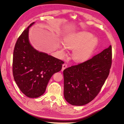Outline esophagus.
Masks as SVG:
<instances>
[{
    "instance_id": "esophagus-1",
    "label": "esophagus",
    "mask_w": 124,
    "mask_h": 124,
    "mask_svg": "<svg viewBox=\"0 0 124 124\" xmlns=\"http://www.w3.org/2000/svg\"><path fill=\"white\" fill-rule=\"evenodd\" d=\"M67 67V65L66 64H63V65H62V71H63V70L65 69Z\"/></svg>"
}]
</instances>
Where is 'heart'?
I'll return each instance as SVG.
<instances>
[{"label": "heart", "mask_w": 124, "mask_h": 124, "mask_svg": "<svg viewBox=\"0 0 124 124\" xmlns=\"http://www.w3.org/2000/svg\"><path fill=\"white\" fill-rule=\"evenodd\" d=\"M97 38L87 32H79L70 34L65 38L64 45L68 48L74 49L72 56L76 61H84L89 59L98 45ZM63 52L66 47L62 46L60 47Z\"/></svg>", "instance_id": "heart-1"}]
</instances>
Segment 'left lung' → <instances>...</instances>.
<instances>
[{
  "label": "left lung",
  "instance_id": "8db88e82",
  "mask_svg": "<svg viewBox=\"0 0 124 124\" xmlns=\"http://www.w3.org/2000/svg\"><path fill=\"white\" fill-rule=\"evenodd\" d=\"M111 64L110 45L91 59L65 69L64 95L66 101L81 106L94 100L109 75Z\"/></svg>",
  "mask_w": 124,
  "mask_h": 124
}]
</instances>
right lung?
<instances>
[{"mask_svg": "<svg viewBox=\"0 0 124 124\" xmlns=\"http://www.w3.org/2000/svg\"><path fill=\"white\" fill-rule=\"evenodd\" d=\"M34 23H31L17 39L13 59L14 80L20 90L31 98H38L45 93L51 77L61 70L64 63L31 46L28 33Z\"/></svg>", "mask_w": 124, "mask_h": 124, "instance_id": "right-lung-1", "label": "right lung"}]
</instances>
